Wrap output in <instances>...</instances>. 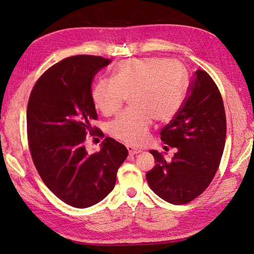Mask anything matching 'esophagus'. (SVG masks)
<instances>
[{"label":"esophagus","mask_w":254,"mask_h":254,"mask_svg":"<svg viewBox=\"0 0 254 254\" xmlns=\"http://www.w3.org/2000/svg\"><path fill=\"white\" fill-rule=\"evenodd\" d=\"M127 149H128V152H129V155H130V156L136 155V153H139V152H141V151H142L141 149H139V148H135V147H133V146H130V145H128V146H127Z\"/></svg>","instance_id":"esophagus-1"}]
</instances>
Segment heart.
Returning a JSON list of instances; mask_svg holds the SVG:
<instances>
[{"label":"heart","instance_id":"b5f03b06","mask_svg":"<svg viewBox=\"0 0 254 254\" xmlns=\"http://www.w3.org/2000/svg\"><path fill=\"white\" fill-rule=\"evenodd\" d=\"M186 93L184 71L178 63L145 57L121 61L113 78L96 82L92 99L95 108L109 117L130 97L132 109L110 122L108 131L115 139L139 146L147 141L152 120L166 123L179 112Z\"/></svg>","mask_w":254,"mask_h":254}]
</instances>
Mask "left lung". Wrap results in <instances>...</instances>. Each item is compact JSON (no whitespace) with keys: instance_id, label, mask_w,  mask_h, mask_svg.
Masks as SVG:
<instances>
[{"instance_id":"left-lung-1","label":"left lung","mask_w":254,"mask_h":254,"mask_svg":"<svg viewBox=\"0 0 254 254\" xmlns=\"http://www.w3.org/2000/svg\"><path fill=\"white\" fill-rule=\"evenodd\" d=\"M227 133L225 106L216 83L203 70L194 73L179 112L161 130L177 148L171 161L150 150L156 165L146 174L149 188L165 201L186 204L201 195L216 174Z\"/></svg>"}]
</instances>
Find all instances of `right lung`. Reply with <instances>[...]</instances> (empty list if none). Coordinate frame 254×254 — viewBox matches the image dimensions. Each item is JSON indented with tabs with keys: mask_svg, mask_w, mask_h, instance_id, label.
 <instances>
[{
	"mask_svg": "<svg viewBox=\"0 0 254 254\" xmlns=\"http://www.w3.org/2000/svg\"><path fill=\"white\" fill-rule=\"evenodd\" d=\"M111 59L67 57L48 68L35 83L26 113L27 140L42 181L68 205L84 209L113 190L119 167L128 156L124 145L107 136L102 149L89 153L87 134L104 137L92 99L96 73Z\"/></svg>",
	"mask_w": 254,
	"mask_h": 254,
	"instance_id": "obj_1",
	"label": "right lung"
}]
</instances>
